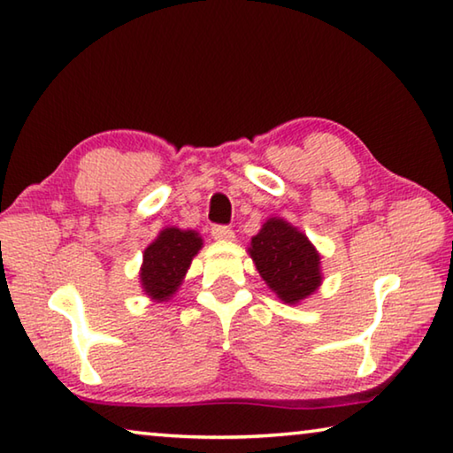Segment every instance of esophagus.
<instances>
[{
    "instance_id": "1",
    "label": "esophagus",
    "mask_w": 453,
    "mask_h": 453,
    "mask_svg": "<svg viewBox=\"0 0 453 453\" xmlns=\"http://www.w3.org/2000/svg\"><path fill=\"white\" fill-rule=\"evenodd\" d=\"M211 235H213V240H218V242H234V237H235L234 229L227 226H213Z\"/></svg>"
}]
</instances>
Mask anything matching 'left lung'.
Returning <instances> with one entry per match:
<instances>
[{
  "label": "left lung",
  "mask_w": 453,
  "mask_h": 453,
  "mask_svg": "<svg viewBox=\"0 0 453 453\" xmlns=\"http://www.w3.org/2000/svg\"><path fill=\"white\" fill-rule=\"evenodd\" d=\"M248 254L267 288L288 305L308 300L324 281L316 245L283 218L264 221L262 229L251 237Z\"/></svg>",
  "instance_id": "8db88e82"
}]
</instances>
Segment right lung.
Segmentation results:
<instances>
[{
	"label": "right lung",
	"instance_id": "1",
	"mask_svg": "<svg viewBox=\"0 0 453 453\" xmlns=\"http://www.w3.org/2000/svg\"><path fill=\"white\" fill-rule=\"evenodd\" d=\"M202 248L203 240L196 229L164 227L156 240L143 250L140 267V286L143 294L157 303L170 302L183 283L191 259Z\"/></svg>",
	"mask_w": 453,
	"mask_h": 453
}]
</instances>
